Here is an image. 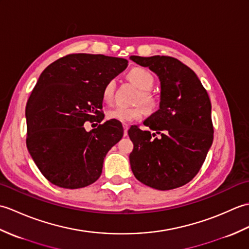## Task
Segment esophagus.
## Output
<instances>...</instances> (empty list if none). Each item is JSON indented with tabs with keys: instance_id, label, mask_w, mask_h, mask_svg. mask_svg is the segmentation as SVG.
I'll return each mask as SVG.
<instances>
[{
	"instance_id": "1",
	"label": "esophagus",
	"mask_w": 249,
	"mask_h": 249,
	"mask_svg": "<svg viewBox=\"0 0 249 249\" xmlns=\"http://www.w3.org/2000/svg\"><path fill=\"white\" fill-rule=\"evenodd\" d=\"M123 128H124V136H127V131L129 128L128 124H123Z\"/></svg>"
}]
</instances>
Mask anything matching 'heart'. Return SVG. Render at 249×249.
<instances>
[{
	"label": "heart",
	"instance_id": "b5f03b06",
	"mask_svg": "<svg viewBox=\"0 0 249 249\" xmlns=\"http://www.w3.org/2000/svg\"><path fill=\"white\" fill-rule=\"evenodd\" d=\"M127 78L129 81L140 89V95L138 100L143 104L144 107L153 111L157 107V99L150 91L154 86V77L152 72L143 67H135L131 70ZM115 89V80L111 79L103 89L104 100L107 103H111L113 99ZM144 114V108L142 106H135V107H124V106H115L107 111V118L109 120H115L122 122V123H127L135 120L140 119Z\"/></svg>",
	"mask_w": 249,
	"mask_h": 249
}]
</instances>
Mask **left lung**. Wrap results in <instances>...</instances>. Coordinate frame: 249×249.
<instances>
[{
	"mask_svg": "<svg viewBox=\"0 0 249 249\" xmlns=\"http://www.w3.org/2000/svg\"><path fill=\"white\" fill-rule=\"evenodd\" d=\"M130 60L149 67L160 80V109L143 124L131 126L129 155L136 178L158 190L181 187L197 176L213 143L211 100L197 75L178 59L165 55ZM156 133L160 134L155 138Z\"/></svg>",
	"mask_w": 249,
	"mask_h": 249,
	"instance_id": "8db88e82",
	"label": "left lung"
}]
</instances>
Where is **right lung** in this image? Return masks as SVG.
Listing matches in <instances>:
<instances>
[{"mask_svg":"<svg viewBox=\"0 0 249 249\" xmlns=\"http://www.w3.org/2000/svg\"><path fill=\"white\" fill-rule=\"evenodd\" d=\"M127 65L120 57L72 53L41 72L26 103V146L50 183L76 189L100 177L104 158L122 139L123 126L109 120L87 131L84 123L103 121L104 87Z\"/></svg>","mask_w":249,"mask_h":249,"instance_id":"add662e5","label":"right lung"}]
</instances>
